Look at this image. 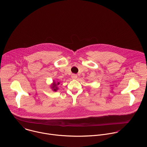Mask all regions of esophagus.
I'll return each instance as SVG.
<instances>
[{
    "instance_id": "34e87169",
    "label": "esophagus",
    "mask_w": 147,
    "mask_h": 147,
    "mask_svg": "<svg viewBox=\"0 0 147 147\" xmlns=\"http://www.w3.org/2000/svg\"><path fill=\"white\" fill-rule=\"evenodd\" d=\"M71 78L72 79H76L78 78V76L76 74H72L71 75Z\"/></svg>"
}]
</instances>
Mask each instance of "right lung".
I'll use <instances>...</instances> for the list:
<instances>
[{"instance_id": "1", "label": "right lung", "mask_w": 147, "mask_h": 147, "mask_svg": "<svg viewBox=\"0 0 147 147\" xmlns=\"http://www.w3.org/2000/svg\"><path fill=\"white\" fill-rule=\"evenodd\" d=\"M59 83H58L57 84H56L55 83H54L53 86H51V88L53 89V90L56 91V90L58 89V88L57 87V85H59Z\"/></svg>"}]
</instances>
